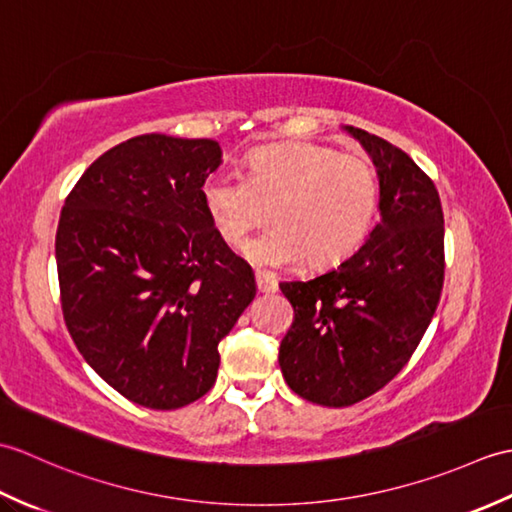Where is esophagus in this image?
<instances>
[{
  "mask_svg": "<svg viewBox=\"0 0 512 512\" xmlns=\"http://www.w3.org/2000/svg\"><path fill=\"white\" fill-rule=\"evenodd\" d=\"M255 284H257L259 292H275L277 290L275 277H270L266 273H255Z\"/></svg>",
  "mask_w": 512,
  "mask_h": 512,
  "instance_id": "obj_1",
  "label": "esophagus"
}]
</instances>
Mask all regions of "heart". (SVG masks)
Wrapping results in <instances>:
<instances>
[{
    "label": "heart",
    "mask_w": 512,
    "mask_h": 512,
    "mask_svg": "<svg viewBox=\"0 0 512 512\" xmlns=\"http://www.w3.org/2000/svg\"><path fill=\"white\" fill-rule=\"evenodd\" d=\"M378 193L372 162L314 143L257 149L248 178L217 171L202 182L204 209L228 246L242 244L275 211L279 228L244 246L264 268L303 259L312 268L339 266L372 231Z\"/></svg>",
    "instance_id": "b5f03b06"
}]
</instances>
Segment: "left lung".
Returning a JSON list of instances; mask_svg holds the SVG:
<instances>
[{
    "label": "left lung",
    "mask_w": 512,
    "mask_h": 512,
    "mask_svg": "<svg viewBox=\"0 0 512 512\" xmlns=\"http://www.w3.org/2000/svg\"><path fill=\"white\" fill-rule=\"evenodd\" d=\"M372 156L380 222L345 262L279 284L295 308L279 345L288 387L323 407L376 394L407 365L444 284V215L436 184L405 151L345 127Z\"/></svg>",
    "instance_id": "1"
}]
</instances>
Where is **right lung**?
<instances>
[{
    "mask_svg": "<svg viewBox=\"0 0 512 512\" xmlns=\"http://www.w3.org/2000/svg\"><path fill=\"white\" fill-rule=\"evenodd\" d=\"M209 138L143 134L94 160L59 217L63 319L118 394L178 409L217 378V345L255 299V275L217 235L202 182L220 167Z\"/></svg>",
    "mask_w": 512,
    "mask_h": 512,
    "instance_id": "add662e5",
    "label": "right lung"
}]
</instances>
